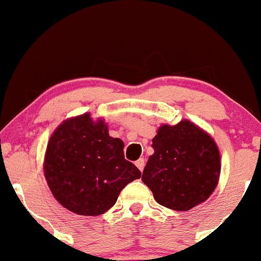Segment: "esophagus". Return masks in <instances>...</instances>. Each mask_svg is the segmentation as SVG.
<instances>
[{"label":"esophagus","instance_id":"1","mask_svg":"<svg viewBox=\"0 0 261 261\" xmlns=\"http://www.w3.org/2000/svg\"><path fill=\"white\" fill-rule=\"evenodd\" d=\"M136 165H137V168H138V169L142 172L143 168H144V159H143V158L138 159V161L136 162Z\"/></svg>","mask_w":261,"mask_h":261}]
</instances>
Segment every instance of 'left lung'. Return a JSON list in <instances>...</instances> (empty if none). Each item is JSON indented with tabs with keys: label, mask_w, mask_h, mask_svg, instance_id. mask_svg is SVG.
<instances>
[{
	"label": "left lung",
	"mask_w": 261,
	"mask_h": 261,
	"mask_svg": "<svg viewBox=\"0 0 261 261\" xmlns=\"http://www.w3.org/2000/svg\"><path fill=\"white\" fill-rule=\"evenodd\" d=\"M154 153L142 180L161 205L187 212L208 199L220 175V153L206 132L190 120L163 124L152 139Z\"/></svg>",
	"instance_id": "obj_1"
}]
</instances>
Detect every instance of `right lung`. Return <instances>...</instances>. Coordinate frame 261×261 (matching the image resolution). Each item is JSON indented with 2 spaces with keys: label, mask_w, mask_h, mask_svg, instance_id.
Masks as SVG:
<instances>
[{
  "label": "right lung",
  "mask_w": 261,
  "mask_h": 261,
  "mask_svg": "<svg viewBox=\"0 0 261 261\" xmlns=\"http://www.w3.org/2000/svg\"><path fill=\"white\" fill-rule=\"evenodd\" d=\"M124 143L112 138L105 120L85 113L53 132L44 155V176L53 197L78 215H100L120 190L142 173L125 161Z\"/></svg>",
  "instance_id": "1"
}]
</instances>
